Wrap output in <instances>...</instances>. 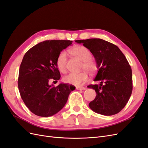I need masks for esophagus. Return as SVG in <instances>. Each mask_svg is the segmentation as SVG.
I'll use <instances>...</instances> for the list:
<instances>
[{
	"label": "esophagus",
	"instance_id": "34e87169",
	"mask_svg": "<svg viewBox=\"0 0 148 148\" xmlns=\"http://www.w3.org/2000/svg\"><path fill=\"white\" fill-rule=\"evenodd\" d=\"M77 90H86V87H76Z\"/></svg>",
	"mask_w": 148,
	"mask_h": 148
}]
</instances>
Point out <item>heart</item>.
Segmentation results:
<instances>
[{
  "mask_svg": "<svg viewBox=\"0 0 148 148\" xmlns=\"http://www.w3.org/2000/svg\"><path fill=\"white\" fill-rule=\"evenodd\" d=\"M73 56L79 59L82 62V69H85L88 73L94 74L97 70V66L95 61L91 58L90 51L84 46H76L70 50ZM67 56L65 51L61 52L56 59V66L58 69L62 73H65L67 70ZM88 75L86 72L80 73H69L63 79L64 82L71 85L79 86L87 82Z\"/></svg>",
  "mask_w": 148,
  "mask_h": 148,
  "instance_id": "obj_1",
  "label": "heart"
}]
</instances>
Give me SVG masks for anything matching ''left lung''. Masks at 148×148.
Segmentation results:
<instances>
[{
	"label": "left lung",
	"mask_w": 148,
	"mask_h": 148,
	"mask_svg": "<svg viewBox=\"0 0 148 148\" xmlns=\"http://www.w3.org/2000/svg\"><path fill=\"white\" fill-rule=\"evenodd\" d=\"M75 41L82 43L90 51L99 69L94 81H101L100 84L87 87L97 94L95 99L88 104L89 107L101 115H115L125 107L132 93V71L127 60L118 46L103 40Z\"/></svg>",
	"instance_id": "8db88e82"
}]
</instances>
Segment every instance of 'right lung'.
<instances>
[{
    "label": "right lung",
    "mask_w": 148,
    "mask_h": 148,
    "mask_svg": "<svg viewBox=\"0 0 148 148\" xmlns=\"http://www.w3.org/2000/svg\"><path fill=\"white\" fill-rule=\"evenodd\" d=\"M72 42L46 40L33 46L23 56L19 69L18 90L25 105L36 115H55L64 107L69 94L75 89L66 84L56 87L49 85L50 80H60L56 59Z\"/></svg>",
    "instance_id": "obj_1"
}]
</instances>
